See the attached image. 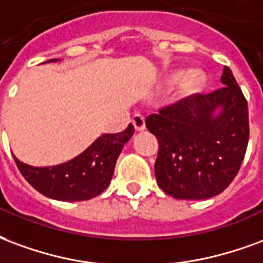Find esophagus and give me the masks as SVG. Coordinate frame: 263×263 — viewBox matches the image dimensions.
I'll list each match as a JSON object with an SVG mask.
<instances>
[{"label":"esophagus","instance_id":"obj_1","mask_svg":"<svg viewBox=\"0 0 263 263\" xmlns=\"http://www.w3.org/2000/svg\"><path fill=\"white\" fill-rule=\"evenodd\" d=\"M132 123H133L134 129L137 130V132H143L145 129V120L144 116H141V115H134L133 119H132Z\"/></svg>","mask_w":263,"mask_h":263}]
</instances>
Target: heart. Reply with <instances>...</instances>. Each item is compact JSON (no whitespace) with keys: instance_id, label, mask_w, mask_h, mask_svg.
<instances>
[{"instance_id":"b5f03b06","label":"heart","mask_w":263,"mask_h":263,"mask_svg":"<svg viewBox=\"0 0 263 263\" xmlns=\"http://www.w3.org/2000/svg\"><path fill=\"white\" fill-rule=\"evenodd\" d=\"M182 81H183V74H181V72H178V74L171 77V82H174V84H179V82ZM199 84H200V80L196 78V80H195V85H199Z\"/></svg>"}]
</instances>
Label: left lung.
Wrapping results in <instances>:
<instances>
[{"label": "left lung", "instance_id": "left-lung-1", "mask_svg": "<svg viewBox=\"0 0 263 263\" xmlns=\"http://www.w3.org/2000/svg\"><path fill=\"white\" fill-rule=\"evenodd\" d=\"M221 84L217 91L183 98L145 119L160 145L157 183L170 196H216L242 164L250 139L248 103L229 67H224Z\"/></svg>", "mask_w": 263, "mask_h": 263}]
</instances>
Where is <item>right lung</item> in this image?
Returning a JSON list of instances; mask_svg holds the SVG:
<instances>
[{
    "label": "right lung",
    "instance_id": "obj_1",
    "mask_svg": "<svg viewBox=\"0 0 263 263\" xmlns=\"http://www.w3.org/2000/svg\"><path fill=\"white\" fill-rule=\"evenodd\" d=\"M59 61V59L46 61ZM134 134L133 124L116 134H103L87 150L54 166H30L16 158L19 171L30 185L45 196L61 202H81L98 196L109 186L123 145Z\"/></svg>",
    "mask_w": 263,
    "mask_h": 263
}]
</instances>
